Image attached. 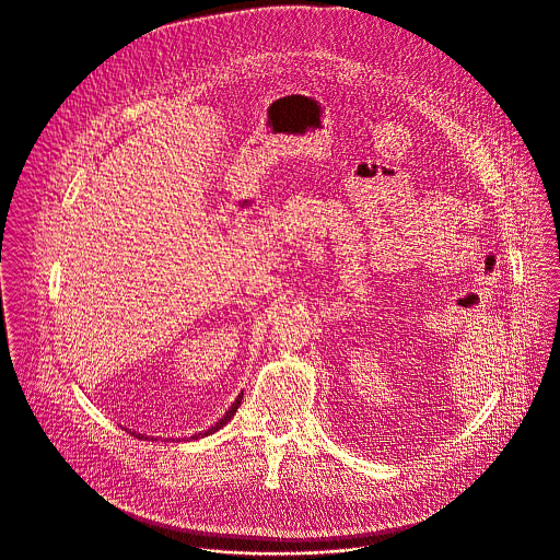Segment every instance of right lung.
Returning a JSON list of instances; mask_svg holds the SVG:
<instances>
[{"instance_id": "1", "label": "right lung", "mask_w": 560, "mask_h": 560, "mask_svg": "<svg viewBox=\"0 0 560 560\" xmlns=\"http://www.w3.org/2000/svg\"><path fill=\"white\" fill-rule=\"evenodd\" d=\"M241 397H243V393H241V395H238V397H236V399H234V404H232V406H230V408H228V410H225V415H223V417H221V419H219V421H217V423H214V425H210V428H208V430H203V432H199V434H195V436H190V439H199V436H208V434H212V432H217V430H219V428H223V425H225V423H228V421H230V419H232V417H234V412H236V408H238V406H241ZM132 434H135V432H132ZM139 439H143V436H141V434H139Z\"/></svg>"}]
</instances>
